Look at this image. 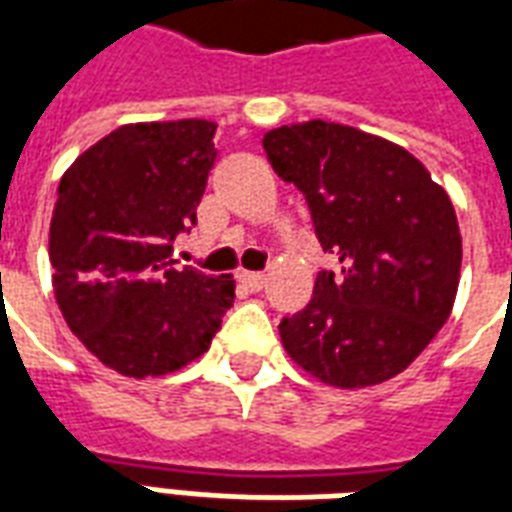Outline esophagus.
<instances>
[{"mask_svg":"<svg viewBox=\"0 0 512 512\" xmlns=\"http://www.w3.org/2000/svg\"><path fill=\"white\" fill-rule=\"evenodd\" d=\"M238 282L244 285L249 293H257V290L266 288V274H255V271H241L238 274Z\"/></svg>","mask_w":512,"mask_h":512,"instance_id":"obj_1","label":"esophagus"}]
</instances>
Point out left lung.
<instances>
[{"label": "left lung", "instance_id": "1", "mask_svg": "<svg viewBox=\"0 0 512 512\" xmlns=\"http://www.w3.org/2000/svg\"><path fill=\"white\" fill-rule=\"evenodd\" d=\"M268 161L310 205L323 252L310 304L279 323L290 359L362 389L403 373L450 318L461 233L447 191L381 136L310 120L263 136Z\"/></svg>", "mask_w": 512, "mask_h": 512}]
</instances>
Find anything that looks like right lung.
<instances>
[{"label":"right lung","mask_w":512,"mask_h":512,"mask_svg":"<svg viewBox=\"0 0 512 512\" xmlns=\"http://www.w3.org/2000/svg\"><path fill=\"white\" fill-rule=\"evenodd\" d=\"M208 120L120 126L62 175L49 260L62 318L128 378L164 376L208 351L233 277L175 268L216 161Z\"/></svg>","instance_id":"1"}]
</instances>
